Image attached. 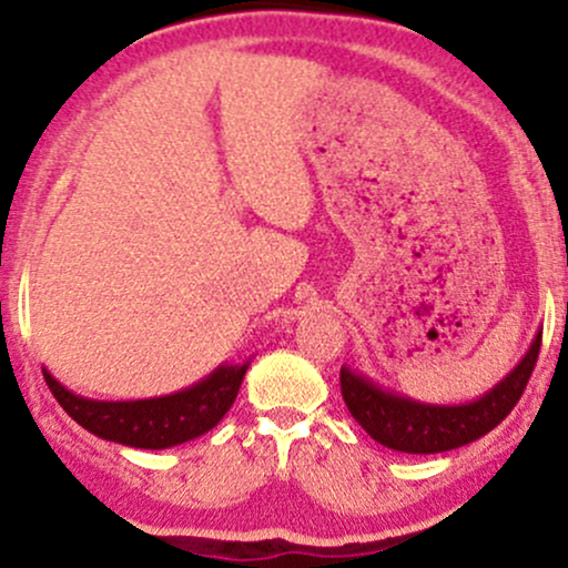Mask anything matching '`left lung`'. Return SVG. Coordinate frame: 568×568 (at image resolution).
I'll use <instances>...</instances> for the list:
<instances>
[{"label":"left lung","instance_id":"left-lung-1","mask_svg":"<svg viewBox=\"0 0 568 568\" xmlns=\"http://www.w3.org/2000/svg\"><path fill=\"white\" fill-rule=\"evenodd\" d=\"M542 328L526 355L484 395L467 403H425L382 387L371 376L342 366V395L357 425L382 446L403 454H440L484 438L515 408L539 357Z\"/></svg>","mask_w":568,"mask_h":568}]
</instances>
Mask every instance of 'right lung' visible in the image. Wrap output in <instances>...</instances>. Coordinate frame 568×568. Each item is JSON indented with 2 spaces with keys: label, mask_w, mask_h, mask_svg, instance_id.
Returning a JSON list of instances; mask_svg holds the SVG:
<instances>
[{
  "label": "right lung",
  "mask_w": 568,
  "mask_h": 568,
  "mask_svg": "<svg viewBox=\"0 0 568 568\" xmlns=\"http://www.w3.org/2000/svg\"><path fill=\"white\" fill-rule=\"evenodd\" d=\"M247 366L251 361L221 363L211 374L179 393L141 397V400H93L63 387L44 366L42 374L55 400L88 433L130 448L160 452L200 438L216 427L232 408Z\"/></svg>",
  "instance_id": "right-lung-1"
}]
</instances>
